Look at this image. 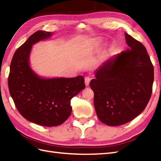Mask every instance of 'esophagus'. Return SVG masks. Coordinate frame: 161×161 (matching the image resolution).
<instances>
[{
  "mask_svg": "<svg viewBox=\"0 0 161 161\" xmlns=\"http://www.w3.org/2000/svg\"><path fill=\"white\" fill-rule=\"evenodd\" d=\"M91 80V78L89 77H85V84L86 86H88L90 84V81Z\"/></svg>",
  "mask_w": 161,
  "mask_h": 161,
  "instance_id": "1",
  "label": "esophagus"
}]
</instances>
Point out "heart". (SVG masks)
Wrapping results in <instances>:
<instances>
[{
  "label": "heart",
  "mask_w": 161,
  "mask_h": 161,
  "mask_svg": "<svg viewBox=\"0 0 161 161\" xmlns=\"http://www.w3.org/2000/svg\"><path fill=\"white\" fill-rule=\"evenodd\" d=\"M101 44V40H94L92 41V46H94V47H99Z\"/></svg>",
  "instance_id": "heart-1"
}]
</instances>
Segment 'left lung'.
<instances>
[{
    "instance_id": "obj_1",
    "label": "left lung",
    "mask_w": 161,
    "mask_h": 161,
    "mask_svg": "<svg viewBox=\"0 0 161 161\" xmlns=\"http://www.w3.org/2000/svg\"><path fill=\"white\" fill-rule=\"evenodd\" d=\"M125 39L129 47L105 62L90 83L97 116L108 126L133 120L152 92L154 67L146 47L126 32Z\"/></svg>"
}]
</instances>
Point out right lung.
Returning a JSON list of instances; mask_svg holds the SVG:
<instances>
[{
    "label": "right lung",
    "instance_id": "obj_1",
    "mask_svg": "<svg viewBox=\"0 0 161 161\" xmlns=\"http://www.w3.org/2000/svg\"><path fill=\"white\" fill-rule=\"evenodd\" d=\"M52 32L38 31L14 53L8 77L11 96L19 114L28 121L44 126H58L71 114V100L85 88L83 76L44 79L31 69L32 45Z\"/></svg>",
    "mask_w": 161,
    "mask_h": 161
}]
</instances>
